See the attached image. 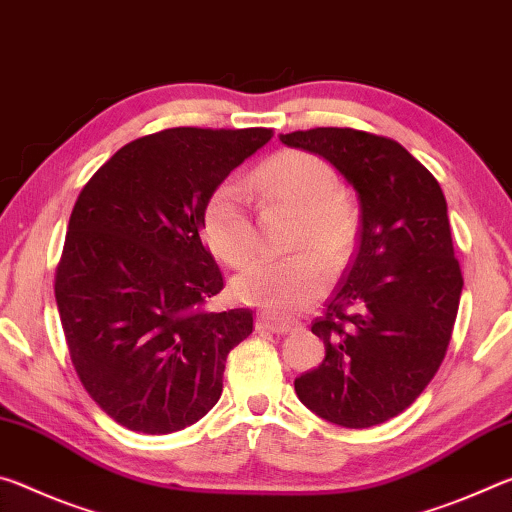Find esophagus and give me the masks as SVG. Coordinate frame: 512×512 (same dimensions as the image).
<instances>
[{"instance_id":"1","label":"esophagus","mask_w":512,"mask_h":512,"mask_svg":"<svg viewBox=\"0 0 512 512\" xmlns=\"http://www.w3.org/2000/svg\"><path fill=\"white\" fill-rule=\"evenodd\" d=\"M256 329L258 331H270V333H288L295 329V322L288 320H276V317L261 313L256 317Z\"/></svg>"}]
</instances>
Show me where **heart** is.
I'll return each instance as SVG.
<instances>
[{"label": "heart", "instance_id": "heart-1", "mask_svg": "<svg viewBox=\"0 0 512 512\" xmlns=\"http://www.w3.org/2000/svg\"><path fill=\"white\" fill-rule=\"evenodd\" d=\"M249 186L270 204L297 215L290 236L292 249H315L333 265L351 254L358 233V208L340 190L338 177L324 158L297 149L279 152L256 167ZM204 238L213 254L231 267H242L254 256L256 229L249 215L247 188L238 179H224L208 197ZM323 259L313 251L261 258L238 276L233 288L247 304L295 313L320 297L329 283L331 272Z\"/></svg>", "mask_w": 512, "mask_h": 512}]
</instances>
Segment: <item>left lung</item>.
<instances>
[{"label": "left lung", "instance_id": "1", "mask_svg": "<svg viewBox=\"0 0 512 512\" xmlns=\"http://www.w3.org/2000/svg\"><path fill=\"white\" fill-rule=\"evenodd\" d=\"M281 142L326 158L360 201L358 249L311 326L326 356L295 392L338 426L383 424L422 395L454 331L463 274L445 195L392 138L317 127Z\"/></svg>", "mask_w": 512, "mask_h": 512}]
</instances>
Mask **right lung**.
Masks as SVG:
<instances>
[{
	"label": "right lung",
	"instance_id": "1",
	"mask_svg": "<svg viewBox=\"0 0 512 512\" xmlns=\"http://www.w3.org/2000/svg\"><path fill=\"white\" fill-rule=\"evenodd\" d=\"M272 136L149 133L117 149L77 197L54 295L74 372L117 424L174 433L220 399L226 356L254 329V311H206L224 276L199 229L211 192Z\"/></svg>",
	"mask_w": 512,
	"mask_h": 512
}]
</instances>
